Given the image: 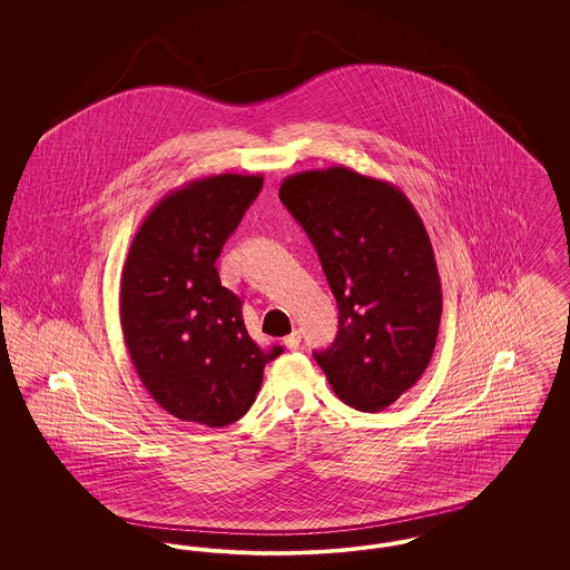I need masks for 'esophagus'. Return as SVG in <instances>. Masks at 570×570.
<instances>
[{
  "mask_svg": "<svg viewBox=\"0 0 570 570\" xmlns=\"http://www.w3.org/2000/svg\"><path fill=\"white\" fill-rule=\"evenodd\" d=\"M298 344H301V331L295 328L291 335L284 337V346H286L288 351H297Z\"/></svg>",
  "mask_w": 570,
  "mask_h": 570,
  "instance_id": "1",
  "label": "esophagus"
}]
</instances>
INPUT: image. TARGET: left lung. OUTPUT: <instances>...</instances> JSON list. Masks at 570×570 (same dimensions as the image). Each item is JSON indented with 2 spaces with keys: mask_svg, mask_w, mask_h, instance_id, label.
<instances>
[{
  "mask_svg": "<svg viewBox=\"0 0 570 570\" xmlns=\"http://www.w3.org/2000/svg\"><path fill=\"white\" fill-rule=\"evenodd\" d=\"M279 200L316 247L340 307L337 337L316 363L344 404L391 406L425 374L442 316L421 217L400 188L346 166L286 177Z\"/></svg>",
  "mask_w": 570,
  "mask_h": 570,
  "instance_id": "1",
  "label": "left lung"
}]
</instances>
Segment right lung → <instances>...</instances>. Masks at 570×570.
<instances>
[{
    "label": "right lung",
    "instance_id": "1",
    "mask_svg": "<svg viewBox=\"0 0 570 570\" xmlns=\"http://www.w3.org/2000/svg\"><path fill=\"white\" fill-rule=\"evenodd\" d=\"M261 188V175L190 181L164 196L130 245L119 291L124 340L149 395L181 421H239L265 365L282 354L247 335L244 301L222 286L216 269Z\"/></svg>",
    "mask_w": 570,
    "mask_h": 570
}]
</instances>
